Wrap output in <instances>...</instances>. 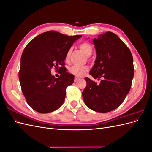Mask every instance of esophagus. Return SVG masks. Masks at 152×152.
I'll return each instance as SVG.
<instances>
[{"instance_id":"esophagus-1","label":"esophagus","mask_w":152,"mask_h":152,"mask_svg":"<svg viewBox=\"0 0 152 152\" xmlns=\"http://www.w3.org/2000/svg\"><path fill=\"white\" fill-rule=\"evenodd\" d=\"M79 79H80V78H79V77H75V79H74V82H77L78 80H79Z\"/></svg>"}]
</instances>
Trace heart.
Listing matches in <instances>:
<instances>
[{"label":"heart","mask_w":152,"mask_h":152,"mask_svg":"<svg viewBox=\"0 0 152 152\" xmlns=\"http://www.w3.org/2000/svg\"><path fill=\"white\" fill-rule=\"evenodd\" d=\"M79 49L82 53H84L87 56H89L93 53V47L92 45L87 42H82L79 45ZM72 50L69 49L66 55L65 59L66 61H68L70 58ZM89 70V67L87 66H77L73 65L69 68V72L75 77H80L83 76L85 73Z\"/></svg>","instance_id":"b5f03b06"}]
</instances>
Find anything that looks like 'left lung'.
<instances>
[{"instance_id": "8db88e82", "label": "left lung", "mask_w": 152, "mask_h": 152, "mask_svg": "<svg viewBox=\"0 0 152 152\" xmlns=\"http://www.w3.org/2000/svg\"><path fill=\"white\" fill-rule=\"evenodd\" d=\"M93 42L97 57L89 74L101 82L98 84L86 77L82 97L92 110L107 113L118 108L131 89L133 58L125 43L113 32L98 35Z\"/></svg>"}]
</instances>
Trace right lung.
<instances>
[{"label": "right lung", "mask_w": 152, "mask_h": 152, "mask_svg": "<svg viewBox=\"0 0 152 152\" xmlns=\"http://www.w3.org/2000/svg\"><path fill=\"white\" fill-rule=\"evenodd\" d=\"M80 37L48 31L37 36L25 47L18 76L26 102L36 112H52L64 103L66 87L74 80V76L66 72L64 60L68 50ZM52 68L60 72L59 77L51 75Z\"/></svg>", "instance_id": "add662e5"}]
</instances>
